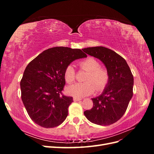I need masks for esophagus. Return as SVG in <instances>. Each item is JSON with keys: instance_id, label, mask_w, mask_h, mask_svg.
Segmentation results:
<instances>
[{"instance_id": "esophagus-1", "label": "esophagus", "mask_w": 154, "mask_h": 154, "mask_svg": "<svg viewBox=\"0 0 154 154\" xmlns=\"http://www.w3.org/2000/svg\"><path fill=\"white\" fill-rule=\"evenodd\" d=\"M82 100V99H81V98H78V97H74V98H73L74 101H80V100Z\"/></svg>"}]
</instances>
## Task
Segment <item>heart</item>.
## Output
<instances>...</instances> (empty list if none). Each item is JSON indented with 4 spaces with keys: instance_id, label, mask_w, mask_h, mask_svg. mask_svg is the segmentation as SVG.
I'll return each mask as SVG.
<instances>
[{
    "instance_id": "b5f03b06",
    "label": "heart",
    "mask_w": 154,
    "mask_h": 154,
    "mask_svg": "<svg viewBox=\"0 0 154 154\" xmlns=\"http://www.w3.org/2000/svg\"><path fill=\"white\" fill-rule=\"evenodd\" d=\"M80 67L87 71L84 83H78L67 87L69 94L77 97H83L91 95L95 88L101 91L106 85L109 80V74L107 70L100 67V63L92 57L82 60L78 63ZM64 77L66 81L71 83L75 78V71L74 67L69 65L65 70Z\"/></svg>"
}]
</instances>
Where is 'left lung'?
<instances>
[{"label": "left lung", "instance_id": "8db88e82", "mask_svg": "<svg viewBox=\"0 0 154 154\" xmlns=\"http://www.w3.org/2000/svg\"><path fill=\"white\" fill-rule=\"evenodd\" d=\"M82 50L101 61L109 74L103 92L92 98L93 107L85 110L84 115L92 123L113 124L123 116L132 97L134 77L131 71L126 60L110 49L97 46Z\"/></svg>", "mask_w": 154, "mask_h": 154}]
</instances>
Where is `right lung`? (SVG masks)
Wrapping results in <instances>:
<instances>
[{"instance_id": "obj_1", "label": "right lung", "mask_w": 154, "mask_h": 154, "mask_svg": "<svg viewBox=\"0 0 154 154\" xmlns=\"http://www.w3.org/2000/svg\"><path fill=\"white\" fill-rule=\"evenodd\" d=\"M87 57L81 49L54 47L43 51L27 65L20 81L21 98L36 124L53 128L66 119L73 100L62 94L65 70L75 60Z\"/></svg>"}]
</instances>
